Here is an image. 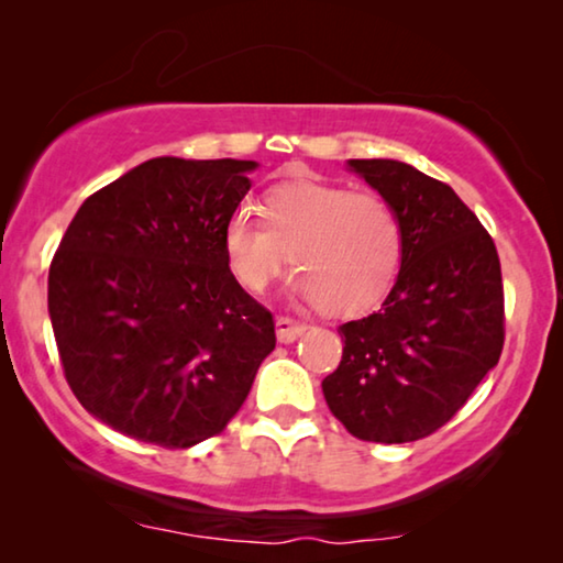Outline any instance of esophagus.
I'll list each match as a JSON object with an SVG mask.
<instances>
[{"label": "esophagus", "mask_w": 563, "mask_h": 563, "mask_svg": "<svg viewBox=\"0 0 563 563\" xmlns=\"http://www.w3.org/2000/svg\"><path fill=\"white\" fill-rule=\"evenodd\" d=\"M274 328H276V338H279L282 343H295L297 338L307 330L305 322H297V320H291V318H276Z\"/></svg>", "instance_id": "1"}]
</instances>
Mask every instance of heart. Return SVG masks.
Instances as JSON below:
<instances>
[{"instance_id":"1","label":"heart","mask_w":563,"mask_h":563,"mask_svg":"<svg viewBox=\"0 0 563 563\" xmlns=\"http://www.w3.org/2000/svg\"><path fill=\"white\" fill-rule=\"evenodd\" d=\"M297 266L289 291L333 318L374 310L395 287L405 235L395 207L372 191L312 179L284 181L266 191L261 218L249 207L228 214L222 253L228 272L261 295L282 272Z\"/></svg>"}]
</instances>
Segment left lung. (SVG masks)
<instances>
[{
    "label": "left lung",
    "instance_id": "1",
    "mask_svg": "<svg viewBox=\"0 0 563 563\" xmlns=\"http://www.w3.org/2000/svg\"><path fill=\"white\" fill-rule=\"evenodd\" d=\"M349 172L395 207L405 253L382 310L338 328L343 358L322 395L361 441L410 443L445 426L497 366L503 272L449 184L395 158H351Z\"/></svg>",
    "mask_w": 563,
    "mask_h": 563
}]
</instances>
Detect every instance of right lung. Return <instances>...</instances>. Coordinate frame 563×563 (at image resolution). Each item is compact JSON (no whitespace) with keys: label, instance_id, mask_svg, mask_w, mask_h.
I'll list each match as a JSON object with an SVG mask.
<instances>
[{"label":"right lung","instance_id":"obj_1","mask_svg":"<svg viewBox=\"0 0 563 563\" xmlns=\"http://www.w3.org/2000/svg\"><path fill=\"white\" fill-rule=\"evenodd\" d=\"M256 161L158 156L79 207L48 274V314L84 410L189 449L241 410L274 320L228 272L222 228Z\"/></svg>","mask_w":563,"mask_h":563}]
</instances>
